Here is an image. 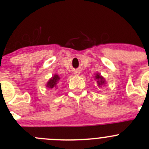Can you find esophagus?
<instances>
[{
    "label": "esophagus",
    "instance_id": "obj_1",
    "mask_svg": "<svg viewBox=\"0 0 149 149\" xmlns=\"http://www.w3.org/2000/svg\"><path fill=\"white\" fill-rule=\"evenodd\" d=\"M76 75H79V72H76V73H75Z\"/></svg>",
    "mask_w": 149,
    "mask_h": 149
}]
</instances>
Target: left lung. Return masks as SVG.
Returning <instances> with one entry per match:
<instances>
[{"label":"left lung","instance_id":"8db88e82","mask_svg":"<svg viewBox=\"0 0 149 149\" xmlns=\"http://www.w3.org/2000/svg\"><path fill=\"white\" fill-rule=\"evenodd\" d=\"M95 79L97 80V86H98L99 87H102V86L106 84L105 79H104V77H102L100 73H97V74L95 75Z\"/></svg>","mask_w":149,"mask_h":149}]
</instances>
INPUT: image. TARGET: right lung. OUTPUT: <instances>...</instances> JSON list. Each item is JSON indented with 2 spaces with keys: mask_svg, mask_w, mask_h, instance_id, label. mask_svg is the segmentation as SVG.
Instances as JSON below:
<instances>
[{
  "mask_svg": "<svg viewBox=\"0 0 149 149\" xmlns=\"http://www.w3.org/2000/svg\"><path fill=\"white\" fill-rule=\"evenodd\" d=\"M59 80L60 77L58 76V75H54V76L48 81V82L47 83L46 86L49 88H58V84Z\"/></svg>",
  "mask_w": 149,
  "mask_h": 149,
  "instance_id": "1",
  "label": "right lung"
}]
</instances>
